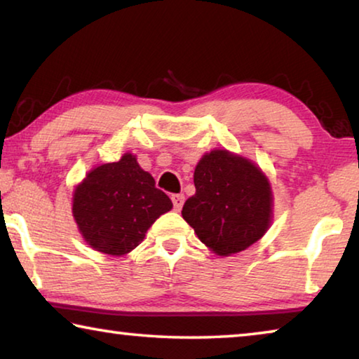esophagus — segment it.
<instances>
[{
  "mask_svg": "<svg viewBox=\"0 0 359 359\" xmlns=\"http://www.w3.org/2000/svg\"><path fill=\"white\" fill-rule=\"evenodd\" d=\"M172 204H174V210H180L182 209V205H184V203H185V196L184 194H172Z\"/></svg>",
  "mask_w": 359,
  "mask_h": 359,
  "instance_id": "34e87169",
  "label": "esophagus"
}]
</instances>
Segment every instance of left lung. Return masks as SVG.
Segmentation results:
<instances>
[{
	"label": "left lung",
	"instance_id": "obj_1",
	"mask_svg": "<svg viewBox=\"0 0 359 359\" xmlns=\"http://www.w3.org/2000/svg\"><path fill=\"white\" fill-rule=\"evenodd\" d=\"M196 193L182 217L203 244L220 257L245 250L263 238L272 218L269 180L250 160L212 150L194 169Z\"/></svg>",
	"mask_w": 359,
	"mask_h": 359
}]
</instances>
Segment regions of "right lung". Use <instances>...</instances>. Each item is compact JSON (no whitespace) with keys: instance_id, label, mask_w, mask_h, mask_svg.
I'll return each mask as SVG.
<instances>
[{"instance_id":"1","label":"right lung","mask_w":359,"mask_h":359,"mask_svg":"<svg viewBox=\"0 0 359 359\" xmlns=\"http://www.w3.org/2000/svg\"><path fill=\"white\" fill-rule=\"evenodd\" d=\"M171 209L168 194L131 154L93 168L72 198V215L83 239L112 257L136 248L156 218Z\"/></svg>"}]
</instances>
